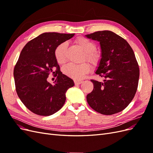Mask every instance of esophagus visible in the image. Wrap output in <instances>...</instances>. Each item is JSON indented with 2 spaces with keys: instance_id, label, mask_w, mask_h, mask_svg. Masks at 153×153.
I'll return each instance as SVG.
<instances>
[{
  "instance_id": "obj_1",
  "label": "esophagus",
  "mask_w": 153,
  "mask_h": 153,
  "mask_svg": "<svg viewBox=\"0 0 153 153\" xmlns=\"http://www.w3.org/2000/svg\"><path fill=\"white\" fill-rule=\"evenodd\" d=\"M74 82H75V84L76 85H79V84H81L82 83V80H74Z\"/></svg>"
}]
</instances>
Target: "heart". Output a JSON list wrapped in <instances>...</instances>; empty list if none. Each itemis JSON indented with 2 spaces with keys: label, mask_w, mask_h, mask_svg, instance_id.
<instances>
[{
  "label": "heart",
  "mask_w": 153,
  "mask_h": 153,
  "mask_svg": "<svg viewBox=\"0 0 153 153\" xmlns=\"http://www.w3.org/2000/svg\"><path fill=\"white\" fill-rule=\"evenodd\" d=\"M76 44L79 47L83 52L85 53V58L88 61L92 64H96L98 62L100 55L96 52V44L92 41L85 38H79L75 40ZM66 43H62L55 48L54 55L56 61L60 64L65 62V50ZM89 71V66L86 63L75 64L70 63L64 68L63 72L68 76L75 80H79L85 76Z\"/></svg>",
  "instance_id": "obj_1"
}]
</instances>
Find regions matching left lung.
<instances>
[{"label":"left lung","mask_w":153,"mask_h":153,"mask_svg":"<svg viewBox=\"0 0 153 153\" xmlns=\"http://www.w3.org/2000/svg\"><path fill=\"white\" fill-rule=\"evenodd\" d=\"M100 43L101 59L96 73L105 80H91L94 89L87 96L91 107L103 115L121 112L130 103L137 92L139 68L135 53L127 41L110 30L85 35Z\"/></svg>","instance_id":"left-lung-1"}]
</instances>
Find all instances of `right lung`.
Segmentation results:
<instances>
[{
    "label": "right lung",
    "instance_id": "1",
    "mask_svg": "<svg viewBox=\"0 0 153 153\" xmlns=\"http://www.w3.org/2000/svg\"><path fill=\"white\" fill-rule=\"evenodd\" d=\"M75 34L45 32L27 43L14 69L16 91L26 107L33 113L48 116L61 109L66 92L75 85L60 71L54 55L55 48ZM50 74H56L53 85L47 81Z\"/></svg>",
    "mask_w": 153,
    "mask_h": 153
}]
</instances>
